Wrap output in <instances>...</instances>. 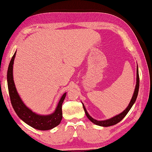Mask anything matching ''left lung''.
Masks as SVG:
<instances>
[{
    "label": "left lung",
    "mask_w": 152,
    "mask_h": 152,
    "mask_svg": "<svg viewBox=\"0 0 152 152\" xmlns=\"http://www.w3.org/2000/svg\"><path fill=\"white\" fill-rule=\"evenodd\" d=\"M139 89V75L138 66H137V83H136V86H135V91H134L133 95L131 101H130V102H129V105L128 107H127V108L125 109L124 111L121 113V114L116 115V116H114V117H113L110 119L105 120V121H96V120L93 118L89 114H88V113L86 110V107H85L83 104H82L85 113H86V116H87V118H89L91 122L94 123V124L98 125V126H104V127H108V126H113V125L116 124L119 122H121L122 120L125 117L126 115L128 114V113L130 110V109H131L132 107L133 106V105L134 104V103H135V102L137 98V95H138Z\"/></svg>",
    "instance_id": "obj_1"
}]
</instances>
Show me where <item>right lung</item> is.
Returning a JSON list of instances; mask_svg holds the SVG:
<instances>
[{
    "label": "right lung",
    "instance_id": "right-lung-1",
    "mask_svg": "<svg viewBox=\"0 0 152 152\" xmlns=\"http://www.w3.org/2000/svg\"><path fill=\"white\" fill-rule=\"evenodd\" d=\"M16 52L13 54L8 66L7 72L8 91L12 107L19 117L28 125L39 130H49L59 124L62 119V104L64 101L66 93L60 99L54 113L48 115H39L28 109L21 100L17 92L13 79V65Z\"/></svg>",
    "mask_w": 152,
    "mask_h": 152
}]
</instances>
